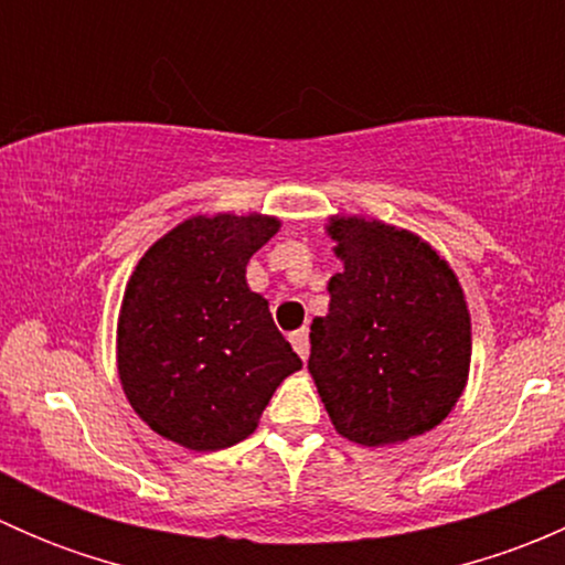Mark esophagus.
Instances as JSON below:
<instances>
[{
  "label": "esophagus",
  "mask_w": 565,
  "mask_h": 565,
  "mask_svg": "<svg viewBox=\"0 0 565 565\" xmlns=\"http://www.w3.org/2000/svg\"><path fill=\"white\" fill-rule=\"evenodd\" d=\"M289 341H292V347H295V352L300 355V361H306V358H309V330L306 328L295 330V333L289 335Z\"/></svg>",
  "instance_id": "esophagus-1"
}]
</instances>
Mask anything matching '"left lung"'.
Listing matches in <instances>:
<instances>
[{
  "label": "left lung",
  "mask_w": 565,
  "mask_h": 565,
  "mask_svg": "<svg viewBox=\"0 0 565 565\" xmlns=\"http://www.w3.org/2000/svg\"><path fill=\"white\" fill-rule=\"evenodd\" d=\"M344 265L328 315L311 322L309 374L330 424L363 448L440 426L470 374V309L459 276L415 232L366 215H330Z\"/></svg>",
  "instance_id": "left-lung-1"
}]
</instances>
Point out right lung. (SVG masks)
<instances>
[{"mask_svg":"<svg viewBox=\"0 0 565 565\" xmlns=\"http://www.w3.org/2000/svg\"><path fill=\"white\" fill-rule=\"evenodd\" d=\"M276 215L196 213L145 250L117 317V374L134 413L188 451L246 440L303 361L248 287Z\"/></svg>","mask_w":565,"mask_h":565,"instance_id":"add662e5","label":"right lung"}]
</instances>
